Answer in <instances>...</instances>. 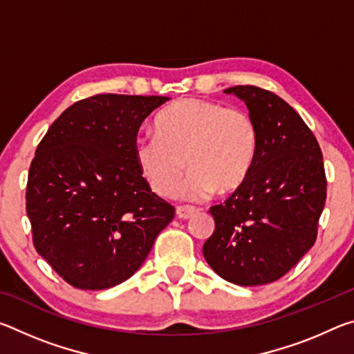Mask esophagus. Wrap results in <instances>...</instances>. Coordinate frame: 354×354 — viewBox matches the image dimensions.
Returning a JSON list of instances; mask_svg holds the SVG:
<instances>
[{
  "mask_svg": "<svg viewBox=\"0 0 354 354\" xmlns=\"http://www.w3.org/2000/svg\"><path fill=\"white\" fill-rule=\"evenodd\" d=\"M195 212H196V207H194V206H178L176 207V215L183 220L190 218Z\"/></svg>",
  "mask_w": 354,
  "mask_h": 354,
  "instance_id": "34e87169",
  "label": "esophagus"
}]
</instances>
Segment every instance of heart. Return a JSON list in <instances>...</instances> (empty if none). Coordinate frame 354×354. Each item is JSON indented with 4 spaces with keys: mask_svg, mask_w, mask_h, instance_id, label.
<instances>
[{
    "mask_svg": "<svg viewBox=\"0 0 354 354\" xmlns=\"http://www.w3.org/2000/svg\"><path fill=\"white\" fill-rule=\"evenodd\" d=\"M154 129L156 136L136 140L134 156L160 196L176 194L187 165V200H205L215 190L232 194L247 181L259 147L254 118L215 101L179 100L159 113Z\"/></svg>",
    "mask_w": 354,
    "mask_h": 354,
    "instance_id": "b5f03b06",
    "label": "heart"
}]
</instances>
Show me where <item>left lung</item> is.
Segmentation results:
<instances>
[{"instance_id": "1", "label": "left lung", "mask_w": 354, "mask_h": 354, "mask_svg": "<svg viewBox=\"0 0 354 354\" xmlns=\"http://www.w3.org/2000/svg\"><path fill=\"white\" fill-rule=\"evenodd\" d=\"M247 104L259 147L247 181L209 212L214 234L203 254L212 270L237 286L273 283L313 248L326 201L319 142L297 111L261 87L226 88Z\"/></svg>"}]
</instances>
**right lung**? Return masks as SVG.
Masks as SVG:
<instances>
[{"instance_id": "1", "label": "right lung", "mask_w": 354, "mask_h": 354, "mask_svg": "<svg viewBox=\"0 0 354 354\" xmlns=\"http://www.w3.org/2000/svg\"><path fill=\"white\" fill-rule=\"evenodd\" d=\"M167 100L103 93L76 101L35 149L26 185L34 247L77 289L133 277L175 217L134 156L142 122Z\"/></svg>"}]
</instances>
